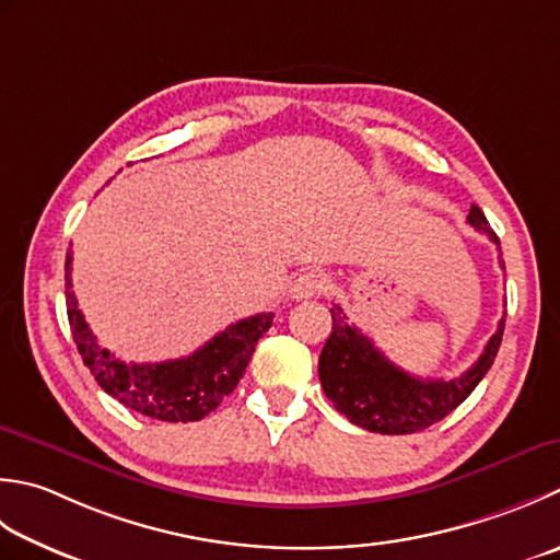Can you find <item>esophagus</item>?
Masks as SVG:
<instances>
[{
    "label": "esophagus",
    "mask_w": 560,
    "mask_h": 560,
    "mask_svg": "<svg viewBox=\"0 0 560 560\" xmlns=\"http://www.w3.org/2000/svg\"><path fill=\"white\" fill-rule=\"evenodd\" d=\"M330 287V279L323 271H303L299 279L293 281L291 287V299L293 301H305V299H315Z\"/></svg>",
    "instance_id": "34e87169"
}]
</instances>
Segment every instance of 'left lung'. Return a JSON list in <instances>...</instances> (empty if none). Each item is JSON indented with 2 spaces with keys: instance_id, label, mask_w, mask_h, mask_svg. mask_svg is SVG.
<instances>
[{
  "instance_id": "left-lung-1",
  "label": "left lung",
  "mask_w": 560,
  "mask_h": 560,
  "mask_svg": "<svg viewBox=\"0 0 560 560\" xmlns=\"http://www.w3.org/2000/svg\"><path fill=\"white\" fill-rule=\"evenodd\" d=\"M468 223L500 245L478 206H470ZM500 267L505 269L502 261ZM330 313L332 332L317 361L323 390L349 422L378 434L422 432L456 410L488 374L505 330V317H502L498 332L490 337L474 366L452 381H432L410 376L390 364L366 335H361L354 325H347V315L337 303H332Z\"/></svg>"
}]
</instances>
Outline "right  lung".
Listing matches in <instances>:
<instances>
[{
  "label": "right lung",
  "mask_w": 560,
  "mask_h": 560,
  "mask_svg": "<svg viewBox=\"0 0 560 560\" xmlns=\"http://www.w3.org/2000/svg\"><path fill=\"white\" fill-rule=\"evenodd\" d=\"M65 303L70 330L84 366L92 371L108 396L145 418L162 422H196L215 410L235 390L265 335L273 313L249 315L228 325L223 332L196 349L194 354L160 364H126L96 342L92 327L77 305L72 291V252L65 259Z\"/></svg>",
  "instance_id": "1"
}]
</instances>
